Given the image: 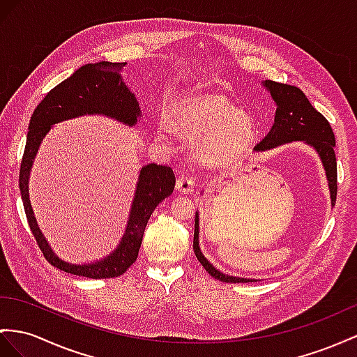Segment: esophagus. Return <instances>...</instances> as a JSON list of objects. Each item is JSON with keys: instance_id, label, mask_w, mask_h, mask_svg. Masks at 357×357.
<instances>
[{"instance_id": "1", "label": "esophagus", "mask_w": 357, "mask_h": 357, "mask_svg": "<svg viewBox=\"0 0 357 357\" xmlns=\"http://www.w3.org/2000/svg\"><path fill=\"white\" fill-rule=\"evenodd\" d=\"M176 190L181 191V193H191V191L195 190V181L185 176V175H181L178 179H176Z\"/></svg>"}]
</instances>
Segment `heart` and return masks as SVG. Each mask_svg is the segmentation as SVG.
<instances>
[{
    "mask_svg": "<svg viewBox=\"0 0 357 357\" xmlns=\"http://www.w3.org/2000/svg\"><path fill=\"white\" fill-rule=\"evenodd\" d=\"M170 122L162 121L158 134L167 137L173 126L187 143H193L196 160L209 167L238 161L255 135L249 119L225 98L213 93L181 98L172 108Z\"/></svg>",
    "mask_w": 357,
    "mask_h": 357,
    "instance_id": "b5f03b06",
    "label": "heart"
}]
</instances>
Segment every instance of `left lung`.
Here are the masks:
<instances>
[{
	"instance_id": "1",
	"label": "left lung",
	"mask_w": 357,
	"mask_h": 357,
	"mask_svg": "<svg viewBox=\"0 0 357 357\" xmlns=\"http://www.w3.org/2000/svg\"><path fill=\"white\" fill-rule=\"evenodd\" d=\"M271 98L276 102V116H274V123L270 132L255 146V151L262 152L267 149L276 148L279 144L289 142H305L312 146L318 152L319 158L326 170V176L328 181V190H331L332 206L336 202V191H337V173H336V157H335V135L332 131L331 123L327 119L317 112L309 102L306 95L296 86H288L276 83V81L266 79L264 81ZM193 249L196 258L202 264L204 268L211 274L213 278L227 283H245L252 282L253 279L227 276L222 271H218L213 264H209L204 257L199 248V214L196 213L195 222V240Z\"/></svg>"
}]
</instances>
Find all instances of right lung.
<instances>
[{"mask_svg":"<svg viewBox=\"0 0 357 357\" xmlns=\"http://www.w3.org/2000/svg\"><path fill=\"white\" fill-rule=\"evenodd\" d=\"M125 65L126 63L109 61L90 63L77 69L69 78L50 90L42 102L36 107L30 119L20 169V190L25 215L43 257L59 270L90 279L122 276L132 266L139 257L144 227L148 225L151 214L161 200L173 193L176 182L175 173L172 167L158 166L153 162L142 167L126 231L117 249L104 259L93 264H83V266L61 261L57 255H54L50 244L45 240L31 209L29 176L39 146L52 125L84 114H104L128 126L137 123L140 107L134 93L128 90L122 81L121 72Z\"/></svg>","mask_w":357,"mask_h":357,"instance_id":"right-lung-1","label":"right lung"}]
</instances>
